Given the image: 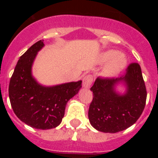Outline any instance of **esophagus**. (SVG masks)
Masks as SVG:
<instances>
[{"mask_svg": "<svg viewBox=\"0 0 158 158\" xmlns=\"http://www.w3.org/2000/svg\"><path fill=\"white\" fill-rule=\"evenodd\" d=\"M92 82H93V78H92V75H86L85 77L83 78V80H82V85L83 87L86 89L90 88L91 85H92Z\"/></svg>", "mask_w": 158, "mask_h": 158, "instance_id": "1", "label": "esophagus"}]
</instances>
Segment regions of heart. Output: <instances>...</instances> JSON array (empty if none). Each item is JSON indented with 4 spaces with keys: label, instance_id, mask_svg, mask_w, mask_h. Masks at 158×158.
Instances as JSON below:
<instances>
[{
    "label": "heart",
    "instance_id": "obj_1",
    "mask_svg": "<svg viewBox=\"0 0 158 158\" xmlns=\"http://www.w3.org/2000/svg\"><path fill=\"white\" fill-rule=\"evenodd\" d=\"M99 63L101 64L107 63L103 68L102 75L106 77L110 78L118 75L125 69L127 64V59L123 54H118L117 51L109 49L101 54Z\"/></svg>",
    "mask_w": 158,
    "mask_h": 158
}]
</instances>
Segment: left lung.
<instances>
[{
  "mask_svg": "<svg viewBox=\"0 0 158 158\" xmlns=\"http://www.w3.org/2000/svg\"><path fill=\"white\" fill-rule=\"evenodd\" d=\"M120 84L127 89L123 94L116 91ZM90 90L93 99L89 106V119L99 131L116 133L125 130L137 122L144 111L147 91L138 63H131L122 77H98Z\"/></svg>",
  "mask_w": 158,
  "mask_h": 158,
  "instance_id": "obj_1",
  "label": "left lung"
}]
</instances>
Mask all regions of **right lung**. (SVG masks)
Listing matches in <instances>:
<instances>
[{
    "label": "right lung",
    "instance_id": "obj_1",
    "mask_svg": "<svg viewBox=\"0 0 158 158\" xmlns=\"http://www.w3.org/2000/svg\"><path fill=\"white\" fill-rule=\"evenodd\" d=\"M44 47V40L38 41L20 57L10 78L9 98L20 121L32 128L47 130L61 123L66 104L79 92L82 80L52 86L40 84L32 75V66Z\"/></svg>",
    "mask_w": 158,
    "mask_h": 158
}]
</instances>
